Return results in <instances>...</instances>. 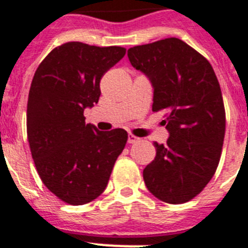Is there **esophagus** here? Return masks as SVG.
<instances>
[{
    "label": "esophagus",
    "mask_w": 248,
    "mask_h": 248,
    "mask_svg": "<svg viewBox=\"0 0 248 248\" xmlns=\"http://www.w3.org/2000/svg\"><path fill=\"white\" fill-rule=\"evenodd\" d=\"M127 141H128V143H136V142H140L141 139H140V137H136L135 135L130 134V135H128V140Z\"/></svg>",
    "instance_id": "obj_1"
}]
</instances>
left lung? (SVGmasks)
<instances>
[{"mask_svg": "<svg viewBox=\"0 0 248 248\" xmlns=\"http://www.w3.org/2000/svg\"><path fill=\"white\" fill-rule=\"evenodd\" d=\"M131 65L154 87L153 111H166V145L143 169L147 189L160 201L182 204L198 195L219 163L226 112L211 63L176 37L130 47Z\"/></svg>", "mask_w": 248, "mask_h": 248, "instance_id": "left-lung-1", "label": "left lung"}]
</instances>
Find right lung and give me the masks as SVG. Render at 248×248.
I'll use <instances>...</instances> for the list:
<instances>
[{
  "label": "right lung",
  "instance_id": "add662e5",
  "mask_svg": "<svg viewBox=\"0 0 248 248\" xmlns=\"http://www.w3.org/2000/svg\"><path fill=\"white\" fill-rule=\"evenodd\" d=\"M124 54L121 46L70 41L51 50L32 78L26 114L31 155L44 185L68 204H85L105 191L127 142L124 130L98 131L83 114L98 102L103 74Z\"/></svg>",
  "mask_w": 248,
  "mask_h": 248
}]
</instances>
